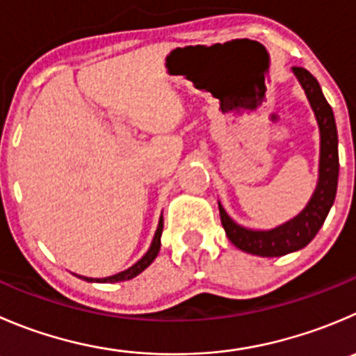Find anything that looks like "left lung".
<instances>
[{
	"instance_id": "8db88e82",
	"label": "left lung",
	"mask_w": 356,
	"mask_h": 356,
	"mask_svg": "<svg viewBox=\"0 0 356 356\" xmlns=\"http://www.w3.org/2000/svg\"><path fill=\"white\" fill-rule=\"evenodd\" d=\"M294 74L298 76L315 111L316 122L320 127V177L318 186L313 193L306 209L289 222L270 231H252L238 226L219 205L220 222L224 231L234 247L248 254L261 257H278L289 252L306 247L315 238L322 227L337 191V177H339V153H337V129L334 120L332 108L325 101L315 76L305 67L294 65Z\"/></svg>"
}]
</instances>
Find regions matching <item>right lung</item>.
<instances>
[{
    "instance_id": "right-lung-1",
    "label": "right lung",
    "mask_w": 356,
    "mask_h": 356,
    "mask_svg": "<svg viewBox=\"0 0 356 356\" xmlns=\"http://www.w3.org/2000/svg\"><path fill=\"white\" fill-rule=\"evenodd\" d=\"M161 231H163V217H161L160 224H158V229H156V233H154L153 243H151L149 250L146 252V255H144V257L140 259V261H137L136 264L132 266V268H129V270L122 271V273H118V275H113V277H108V278H86V277H79V278H83V280H86V282H101V284H115V282H125V280H130V278L137 277V275L143 273V271L146 270L147 266H149L151 262L154 261V257H156L158 252H160Z\"/></svg>"
}]
</instances>
